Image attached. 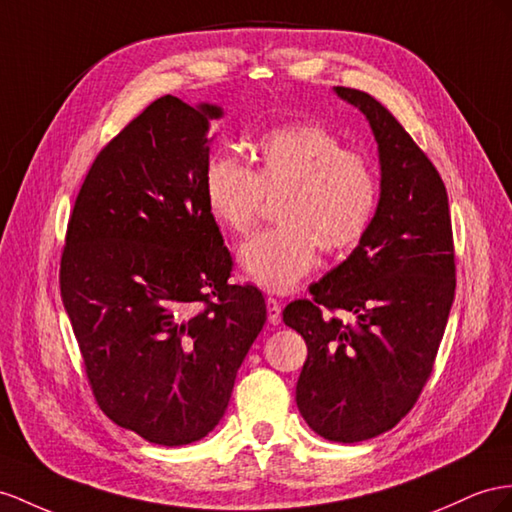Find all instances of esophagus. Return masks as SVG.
I'll list each match as a JSON object with an SVG mask.
<instances>
[{
    "label": "esophagus",
    "instance_id": "esophagus-1",
    "mask_svg": "<svg viewBox=\"0 0 512 512\" xmlns=\"http://www.w3.org/2000/svg\"><path fill=\"white\" fill-rule=\"evenodd\" d=\"M266 305H268V322L270 324H281V303L277 298H266Z\"/></svg>",
    "mask_w": 512,
    "mask_h": 512
}]
</instances>
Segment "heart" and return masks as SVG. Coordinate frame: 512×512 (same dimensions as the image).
Listing matches in <instances>:
<instances>
[{"instance_id":"b5f03b06","label":"heart","mask_w":512,"mask_h":512,"mask_svg":"<svg viewBox=\"0 0 512 512\" xmlns=\"http://www.w3.org/2000/svg\"><path fill=\"white\" fill-rule=\"evenodd\" d=\"M255 166L216 153L203 170L209 214L222 229L246 235L266 199H279V227L253 235L238 253L248 279L287 292L326 255L346 253L370 231L381 181L368 157L346 151L329 127L311 121L264 131L253 144Z\"/></svg>"}]
</instances>
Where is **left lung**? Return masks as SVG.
<instances>
[{"label":"left lung","instance_id":"left-lung-1","mask_svg":"<svg viewBox=\"0 0 512 512\" xmlns=\"http://www.w3.org/2000/svg\"><path fill=\"white\" fill-rule=\"evenodd\" d=\"M335 93L368 116L381 155L370 231L337 268L292 300L283 322L303 335L296 404L337 443L383 435L409 413L432 374L456 290L448 192L435 164L381 101Z\"/></svg>","mask_w":512,"mask_h":512}]
</instances>
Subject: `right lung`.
<instances>
[{
    "label": "right lung",
    "instance_id": "right-lung-1",
    "mask_svg": "<svg viewBox=\"0 0 512 512\" xmlns=\"http://www.w3.org/2000/svg\"><path fill=\"white\" fill-rule=\"evenodd\" d=\"M222 110L155 99L99 151L69 216L60 296L88 385L114 424L157 445L203 439L264 329L266 300L203 194Z\"/></svg>",
    "mask_w": 512,
    "mask_h": 512
}]
</instances>
